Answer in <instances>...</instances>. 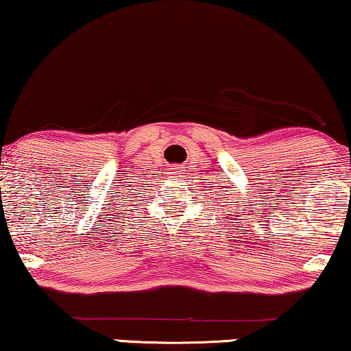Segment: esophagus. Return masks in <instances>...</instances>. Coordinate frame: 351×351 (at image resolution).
I'll return each instance as SVG.
<instances>
[{"mask_svg": "<svg viewBox=\"0 0 351 351\" xmlns=\"http://www.w3.org/2000/svg\"><path fill=\"white\" fill-rule=\"evenodd\" d=\"M167 174H169L171 179H176V177H179V176L182 174V172H180L179 169H177V167H171V169H169V172H167Z\"/></svg>", "mask_w": 351, "mask_h": 351, "instance_id": "esophagus-1", "label": "esophagus"}]
</instances>
